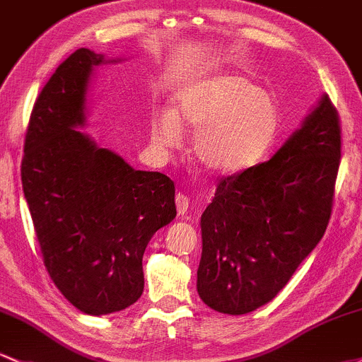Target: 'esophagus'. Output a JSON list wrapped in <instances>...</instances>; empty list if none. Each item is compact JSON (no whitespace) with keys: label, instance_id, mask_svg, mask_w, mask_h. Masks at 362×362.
Masks as SVG:
<instances>
[{"label":"esophagus","instance_id":"obj_1","mask_svg":"<svg viewBox=\"0 0 362 362\" xmlns=\"http://www.w3.org/2000/svg\"><path fill=\"white\" fill-rule=\"evenodd\" d=\"M176 207H177V214L180 216H185L189 209V200L185 193H177L176 195Z\"/></svg>","mask_w":362,"mask_h":362}]
</instances>
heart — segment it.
I'll return each instance as SVG.
<instances>
[{
  "instance_id": "b5f03b06",
  "label": "heart",
  "mask_w": 362,
  "mask_h": 362,
  "mask_svg": "<svg viewBox=\"0 0 362 362\" xmlns=\"http://www.w3.org/2000/svg\"><path fill=\"white\" fill-rule=\"evenodd\" d=\"M181 127L197 129L193 155L216 174H238L259 164L279 131V107L271 93L243 76H212L189 84L176 96L173 114L151 120V139L176 148Z\"/></svg>"
}]
</instances>
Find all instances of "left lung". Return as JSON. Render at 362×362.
Wrapping results in <instances>:
<instances>
[{"instance_id": "1", "label": "left lung", "mask_w": 362, "mask_h": 362, "mask_svg": "<svg viewBox=\"0 0 362 362\" xmlns=\"http://www.w3.org/2000/svg\"><path fill=\"white\" fill-rule=\"evenodd\" d=\"M341 129L322 96L273 158L223 177L202 214L197 290L211 309L267 304L325 235L335 200Z\"/></svg>"}]
</instances>
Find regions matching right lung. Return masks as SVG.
I'll return each mask as SVG.
<instances>
[{
  "label": "right lung",
  "instance_id": "obj_1",
  "mask_svg": "<svg viewBox=\"0 0 362 362\" xmlns=\"http://www.w3.org/2000/svg\"><path fill=\"white\" fill-rule=\"evenodd\" d=\"M81 48L45 84L25 133L22 188L46 271L81 313H117L143 293V254L176 217L174 182L98 148L84 126L93 67Z\"/></svg>",
  "mask_w": 362,
  "mask_h": 362
}]
</instances>
